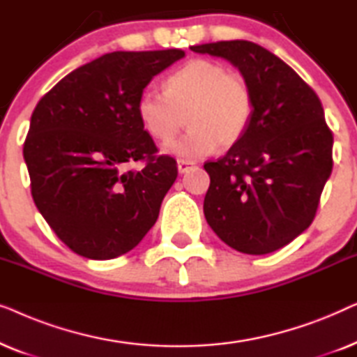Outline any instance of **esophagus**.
I'll return each instance as SVG.
<instances>
[{
	"instance_id": "obj_1",
	"label": "esophagus",
	"mask_w": 357,
	"mask_h": 357,
	"mask_svg": "<svg viewBox=\"0 0 357 357\" xmlns=\"http://www.w3.org/2000/svg\"><path fill=\"white\" fill-rule=\"evenodd\" d=\"M177 167H178V172H180V174H185V172H188L190 169H192V164L185 162V160H178Z\"/></svg>"
}]
</instances>
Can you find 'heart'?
Segmentation results:
<instances>
[{"instance_id":"1","label":"heart","mask_w":357,"mask_h":357,"mask_svg":"<svg viewBox=\"0 0 357 357\" xmlns=\"http://www.w3.org/2000/svg\"><path fill=\"white\" fill-rule=\"evenodd\" d=\"M139 123L151 138L167 143L183 126L190 130L164 151L195 162L222 146L238 143L253 115V94L243 77L221 63L197 58L185 63L164 82V92L146 89L136 102Z\"/></svg>"}]
</instances>
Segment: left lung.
I'll return each mask as SVG.
<instances>
[{
	"label": "left lung",
	"mask_w": 357,
	"mask_h": 357,
	"mask_svg": "<svg viewBox=\"0 0 357 357\" xmlns=\"http://www.w3.org/2000/svg\"><path fill=\"white\" fill-rule=\"evenodd\" d=\"M232 63L250 86L247 133L204 170L211 183L203 211L234 250L265 255L287 245L314 221L333 169V135L312 87L266 48L247 40L190 47Z\"/></svg>",
	"instance_id": "8db88e82"
}]
</instances>
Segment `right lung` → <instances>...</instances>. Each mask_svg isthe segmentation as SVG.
Returning a JSON list of instances; mask_svg holds the SVG:
<instances>
[{"mask_svg": "<svg viewBox=\"0 0 357 357\" xmlns=\"http://www.w3.org/2000/svg\"><path fill=\"white\" fill-rule=\"evenodd\" d=\"M185 56L178 48L112 52L52 87L31 116L24 160L33 203L77 255L110 260L158 221L177 162L155 155L136 102L151 79ZM143 160L141 171L124 165Z\"/></svg>", "mask_w": 357, "mask_h": 357, "instance_id": "1", "label": "right lung"}]
</instances>
